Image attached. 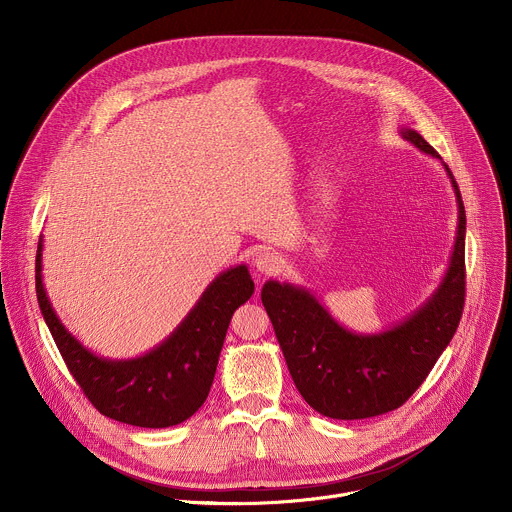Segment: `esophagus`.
Returning a JSON list of instances; mask_svg holds the SVG:
<instances>
[{
	"label": "esophagus",
	"instance_id": "34e87169",
	"mask_svg": "<svg viewBox=\"0 0 512 512\" xmlns=\"http://www.w3.org/2000/svg\"><path fill=\"white\" fill-rule=\"evenodd\" d=\"M253 267L263 275H277L283 267V259L273 251H259L253 259Z\"/></svg>",
	"mask_w": 512,
	"mask_h": 512
}]
</instances>
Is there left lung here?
Masks as SVG:
<instances>
[{"label": "left lung", "mask_w": 512, "mask_h": 512, "mask_svg": "<svg viewBox=\"0 0 512 512\" xmlns=\"http://www.w3.org/2000/svg\"><path fill=\"white\" fill-rule=\"evenodd\" d=\"M399 133L442 162L417 131L401 127ZM442 166L458 202L454 251L442 283L401 322L377 334H356L338 324L306 287L269 279L261 289L291 379L306 403L326 417L367 419L401 407L458 330L466 298V212L454 174Z\"/></svg>", "instance_id": "8db88e82"}]
</instances>
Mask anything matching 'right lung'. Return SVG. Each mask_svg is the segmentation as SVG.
Returning <instances> with one entry per match:
<instances>
[{
  "instance_id": "right-lung-1",
  "label": "right lung",
  "mask_w": 512,
  "mask_h": 512,
  "mask_svg": "<svg viewBox=\"0 0 512 512\" xmlns=\"http://www.w3.org/2000/svg\"><path fill=\"white\" fill-rule=\"evenodd\" d=\"M42 247L40 239L38 306L70 375L99 413L154 429L192 417L208 397L231 318L255 291L247 265L241 263L214 277L188 316L156 348L137 358L113 360L83 346L56 316L42 283Z\"/></svg>"
}]
</instances>
